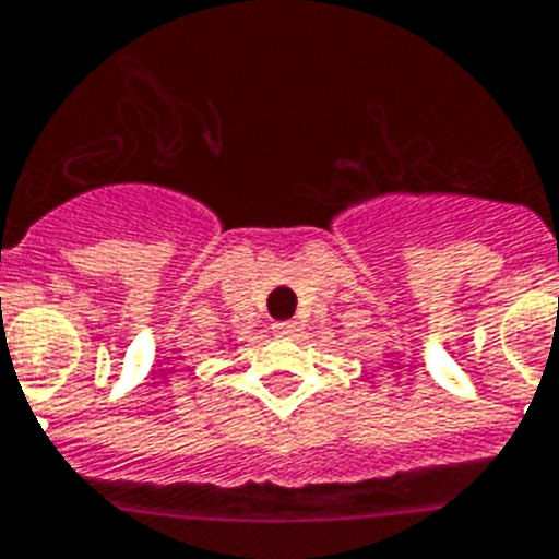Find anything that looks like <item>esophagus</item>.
<instances>
[{
	"instance_id": "obj_1",
	"label": "esophagus",
	"mask_w": 559,
	"mask_h": 559,
	"mask_svg": "<svg viewBox=\"0 0 559 559\" xmlns=\"http://www.w3.org/2000/svg\"><path fill=\"white\" fill-rule=\"evenodd\" d=\"M273 329L278 334H284V337H286V334H295V320H278Z\"/></svg>"
}]
</instances>
